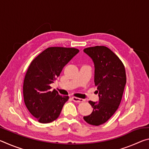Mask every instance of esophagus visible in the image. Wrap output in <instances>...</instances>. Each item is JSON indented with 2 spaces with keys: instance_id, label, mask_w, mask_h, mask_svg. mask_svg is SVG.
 I'll return each instance as SVG.
<instances>
[{
  "instance_id": "obj_1",
  "label": "esophagus",
  "mask_w": 149,
  "mask_h": 149,
  "mask_svg": "<svg viewBox=\"0 0 149 149\" xmlns=\"http://www.w3.org/2000/svg\"><path fill=\"white\" fill-rule=\"evenodd\" d=\"M72 100H74V101L75 102H84L85 101L84 99H79V98L75 97H72Z\"/></svg>"
}]
</instances>
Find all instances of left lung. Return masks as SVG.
<instances>
[{"label":"left lung","mask_w":149,"mask_h":149,"mask_svg":"<svg viewBox=\"0 0 149 149\" xmlns=\"http://www.w3.org/2000/svg\"><path fill=\"white\" fill-rule=\"evenodd\" d=\"M84 52L94 63V82L99 98V102L89 101L93 110L84 119L97 126L109 120L118 108L126 84L125 70L119 58L107 47L86 48Z\"/></svg>","instance_id":"left-lung-1"}]
</instances>
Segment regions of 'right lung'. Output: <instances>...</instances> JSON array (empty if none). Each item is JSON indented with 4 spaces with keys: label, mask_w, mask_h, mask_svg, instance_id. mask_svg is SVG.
<instances>
[{
    "label": "right lung",
    "mask_w": 149,
    "mask_h": 149,
    "mask_svg": "<svg viewBox=\"0 0 149 149\" xmlns=\"http://www.w3.org/2000/svg\"><path fill=\"white\" fill-rule=\"evenodd\" d=\"M79 50L74 48L49 47L33 60L24 81V102L38 122L47 123L56 120L68 96H61L56 90L50 91L62 70Z\"/></svg>",
    "instance_id": "obj_1"
}]
</instances>
